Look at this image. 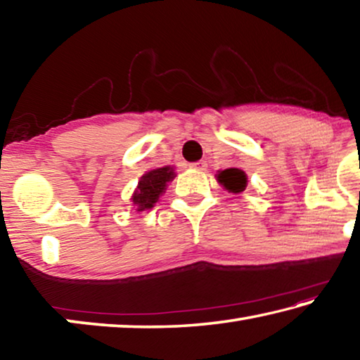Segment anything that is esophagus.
<instances>
[{"mask_svg":"<svg viewBox=\"0 0 360 360\" xmlns=\"http://www.w3.org/2000/svg\"><path fill=\"white\" fill-rule=\"evenodd\" d=\"M206 167H208V163H206L205 160H198V162L191 163V168H193V169H206Z\"/></svg>","mask_w":360,"mask_h":360,"instance_id":"obj_1","label":"esophagus"}]
</instances>
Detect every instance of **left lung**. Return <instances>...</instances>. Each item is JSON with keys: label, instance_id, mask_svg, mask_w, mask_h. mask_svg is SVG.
<instances>
[{"label": "left lung", "instance_id": "left-lung-1", "mask_svg": "<svg viewBox=\"0 0 360 360\" xmlns=\"http://www.w3.org/2000/svg\"><path fill=\"white\" fill-rule=\"evenodd\" d=\"M217 179L227 191L238 193L243 192L246 187V174L238 168H227L217 174Z\"/></svg>", "mask_w": 360, "mask_h": 360}]
</instances>
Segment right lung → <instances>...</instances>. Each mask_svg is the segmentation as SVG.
Returning a JSON list of instances; mask_svg holds the SVG:
<instances>
[{
  "label": "right lung",
  "mask_w": 360,
  "mask_h": 360,
  "mask_svg": "<svg viewBox=\"0 0 360 360\" xmlns=\"http://www.w3.org/2000/svg\"><path fill=\"white\" fill-rule=\"evenodd\" d=\"M174 178L172 167H163L152 169L146 173L141 181L138 182L136 192L133 193V205L136 206L138 211L150 210L157 203V200L163 191L167 188V182Z\"/></svg>",
  "instance_id": "obj_1"
}]
</instances>
